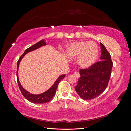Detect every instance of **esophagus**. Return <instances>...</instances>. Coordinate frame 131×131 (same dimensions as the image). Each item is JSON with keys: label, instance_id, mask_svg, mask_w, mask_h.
Masks as SVG:
<instances>
[{"label": "esophagus", "instance_id": "1", "mask_svg": "<svg viewBox=\"0 0 131 131\" xmlns=\"http://www.w3.org/2000/svg\"><path fill=\"white\" fill-rule=\"evenodd\" d=\"M74 76L76 78L79 79V78H80V74H79L78 72H75L74 74Z\"/></svg>", "mask_w": 131, "mask_h": 131}]
</instances>
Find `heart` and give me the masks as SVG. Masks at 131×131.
Here are the masks:
<instances>
[{"label":"heart","instance_id":"heart-1","mask_svg":"<svg viewBox=\"0 0 131 131\" xmlns=\"http://www.w3.org/2000/svg\"><path fill=\"white\" fill-rule=\"evenodd\" d=\"M67 57L74 59L78 57V64L81 68L86 69L93 65L98 57V48L93 41H79L66 47Z\"/></svg>","mask_w":131,"mask_h":131}]
</instances>
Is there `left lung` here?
Wrapping results in <instances>:
<instances>
[{
    "instance_id": "obj_1",
    "label": "left lung",
    "mask_w": 131,
    "mask_h": 131,
    "mask_svg": "<svg viewBox=\"0 0 131 131\" xmlns=\"http://www.w3.org/2000/svg\"><path fill=\"white\" fill-rule=\"evenodd\" d=\"M100 45L101 61L88 69L80 70V78L75 87L77 93L84 100H90L100 96L106 88L110 78L113 68L111 56L104 45L101 42Z\"/></svg>"
}]
</instances>
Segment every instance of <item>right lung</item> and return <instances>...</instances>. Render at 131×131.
<instances>
[{
	"mask_svg": "<svg viewBox=\"0 0 131 131\" xmlns=\"http://www.w3.org/2000/svg\"><path fill=\"white\" fill-rule=\"evenodd\" d=\"M45 45H46V43H45V40H41L40 41H39L37 43H35V44L30 46V47H29L28 49L26 50L25 52L23 53V54L20 57V58H19V59H18V61L17 62V82H18L19 88V89H20V90L21 91V93L23 94V96L25 97V98L27 99V100L28 101L33 103L43 104V103H46L50 102L51 100H52V98L54 96L59 82H60L62 80V79L66 77V74L60 75V76H59L57 78V80L55 81V82H54V84L52 85V86H51L49 89L46 91L45 92H43L42 93H40V94H34L32 93H30V92H28V91L26 90L22 86L20 82H19V79H18V67H19V63H20L22 59L23 58V57H24L27 53H28L29 52H31V51H34L39 48H40V47H41L43 46H45Z\"/></svg>",
	"mask_w": 131,
	"mask_h": 131,
	"instance_id": "right-lung-1",
	"label": "right lung"
}]
</instances>
